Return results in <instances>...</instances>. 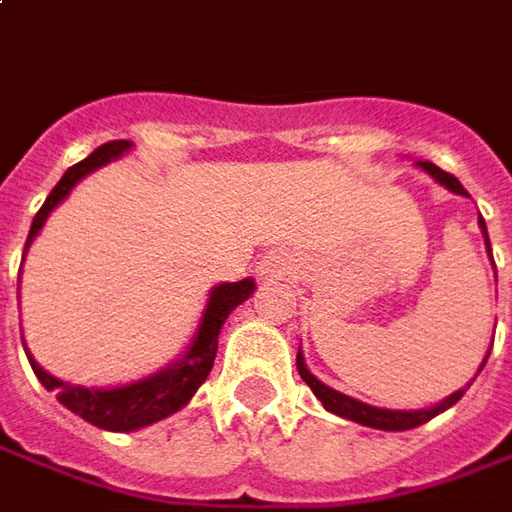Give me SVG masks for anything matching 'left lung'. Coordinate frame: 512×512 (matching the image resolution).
<instances>
[{
  "label": "left lung",
  "instance_id": "obj_1",
  "mask_svg": "<svg viewBox=\"0 0 512 512\" xmlns=\"http://www.w3.org/2000/svg\"><path fill=\"white\" fill-rule=\"evenodd\" d=\"M420 168L426 170L429 176H434L440 184H446L451 193H460V196H468V190L462 187L460 179L457 176H451L446 170H440L437 165H431V162H420ZM479 227L485 232V241H488V227H485V218H479ZM490 246V241H488ZM488 361V356H485ZM485 361H482V367H485ZM479 367V370H482ZM297 370H300L302 381L308 384V387L314 389V395L322 401V406L333 412V415L347 417V420H356L361 426H373V429H384V431H406V429H415V426H423L426 420H431L434 415H440V412H446L448 406H454V403L460 401L462 395H465V389H457L451 398H446L443 403H437V406H431V409H417V412H392V409H375V406H367V403L356 401V398H347L342 392H336V389L325 387L319 378L308 373V367H305V361L297 353Z\"/></svg>",
  "mask_w": 512,
  "mask_h": 512
}]
</instances>
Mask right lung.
<instances>
[{
	"instance_id": "add662e5",
	"label": "right lung",
	"mask_w": 512,
	"mask_h": 512,
	"mask_svg": "<svg viewBox=\"0 0 512 512\" xmlns=\"http://www.w3.org/2000/svg\"><path fill=\"white\" fill-rule=\"evenodd\" d=\"M131 148L128 139H111L106 145H100L97 151L86 156L83 162L72 165L61 176V182L52 187V193L47 196V201L41 204V210L36 212L33 224H30V235H27V243L24 249L30 246V241L38 235V229L44 227L50 210L66 198V193L81 182L86 173H92L100 165H106L109 159H117L120 154H125ZM255 291V283L252 280H241V283H224L218 288H212L210 302H207V311H204V319L198 325V333L187 356L173 364L168 370H162L159 375H151L139 384H128V387L117 389H86V387H72V384H64L58 378H52L50 373H44L38 367L33 356L30 358V367L33 373L38 375V381L47 389L55 392V398L64 403L69 412L81 415L83 420H89L97 429H109V431H131L142 429L148 423H156L162 417L173 415L176 409H182L184 403L190 401L196 395V389L207 381V375L212 370V361H215V353H218V333H221V325L227 322V316L241 305L249 294Z\"/></svg>"
}]
</instances>
